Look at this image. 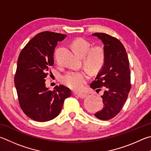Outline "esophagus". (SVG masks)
Returning <instances> with one entry per match:
<instances>
[{"mask_svg": "<svg viewBox=\"0 0 151 151\" xmlns=\"http://www.w3.org/2000/svg\"><path fill=\"white\" fill-rule=\"evenodd\" d=\"M77 96L79 98H82V99H84V98L87 97V94H78Z\"/></svg>", "mask_w": 151, "mask_h": 151, "instance_id": "esophagus-1", "label": "esophagus"}]
</instances>
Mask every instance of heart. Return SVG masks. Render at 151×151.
I'll return each mask as SVG.
<instances>
[{
	"label": "heart",
	"mask_w": 151,
	"mask_h": 151,
	"mask_svg": "<svg viewBox=\"0 0 151 151\" xmlns=\"http://www.w3.org/2000/svg\"><path fill=\"white\" fill-rule=\"evenodd\" d=\"M72 46L75 53L81 57H84V65L92 73L99 71L105 61V52L100 47H92L87 40L83 38H78L74 41ZM89 78L87 71H70L62 78L65 84L75 91L83 90L85 84Z\"/></svg>",
	"instance_id": "1"
}]
</instances>
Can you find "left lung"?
Returning <instances> with one entry per match:
<instances>
[{"label": "left lung", "instance_id": "obj_1", "mask_svg": "<svg viewBox=\"0 0 151 151\" xmlns=\"http://www.w3.org/2000/svg\"><path fill=\"white\" fill-rule=\"evenodd\" d=\"M92 35L102 40L105 52L103 67L90 84L92 89L104 88L101 96L103 109L94 116L101 120H108L119 113L127 98L131 86L129 63L124 46L117 38L104 33Z\"/></svg>", "mask_w": 151, "mask_h": 151}]
</instances>
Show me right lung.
Returning a JSON list of instances; mask_svg holds the SVG:
<instances>
[{"label":"right lung","mask_w":151,"mask_h":151,"mask_svg":"<svg viewBox=\"0 0 151 151\" xmlns=\"http://www.w3.org/2000/svg\"><path fill=\"white\" fill-rule=\"evenodd\" d=\"M67 35L43 32L32 38L20 52L14 76L19 103L27 116L36 122L50 121L59 114L70 90L59 85L45 86L49 67L53 66L55 48Z\"/></svg>","instance_id":"1"}]
</instances>
